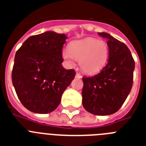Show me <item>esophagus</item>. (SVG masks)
<instances>
[{
  "instance_id": "1",
  "label": "esophagus",
  "mask_w": 146,
  "mask_h": 146,
  "mask_svg": "<svg viewBox=\"0 0 146 146\" xmlns=\"http://www.w3.org/2000/svg\"><path fill=\"white\" fill-rule=\"evenodd\" d=\"M82 75L80 74V73H76V78H82Z\"/></svg>"
}]
</instances>
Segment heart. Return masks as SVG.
Wrapping results in <instances>:
<instances>
[{"mask_svg":"<svg viewBox=\"0 0 146 146\" xmlns=\"http://www.w3.org/2000/svg\"><path fill=\"white\" fill-rule=\"evenodd\" d=\"M109 53L106 42L90 37L72 42L69 48L62 50V57L70 64H74L75 59L79 61L82 71L92 74L100 71L106 65Z\"/></svg>","mask_w":146,"mask_h":146,"instance_id":"b5f03b06","label":"heart"}]
</instances>
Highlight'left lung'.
Instances as JSON below:
<instances>
[{
	"instance_id": "1",
	"label": "left lung",
	"mask_w": 146,
	"mask_h": 146,
	"mask_svg": "<svg viewBox=\"0 0 146 146\" xmlns=\"http://www.w3.org/2000/svg\"><path fill=\"white\" fill-rule=\"evenodd\" d=\"M98 35L107 40L109 60L99 73L82 78V104L91 114L109 115L118 111L129 96L135 64L123 42L107 33Z\"/></svg>"
}]
</instances>
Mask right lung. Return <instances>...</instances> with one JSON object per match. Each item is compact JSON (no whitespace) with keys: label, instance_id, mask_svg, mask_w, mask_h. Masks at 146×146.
<instances>
[{"label":"right lung","instance_id":"obj_1","mask_svg":"<svg viewBox=\"0 0 146 146\" xmlns=\"http://www.w3.org/2000/svg\"><path fill=\"white\" fill-rule=\"evenodd\" d=\"M66 39L64 34L46 31L28 38L16 52L12 84L20 102L29 111L48 114L55 110L73 80L74 70L62 65Z\"/></svg>","mask_w":146,"mask_h":146}]
</instances>
